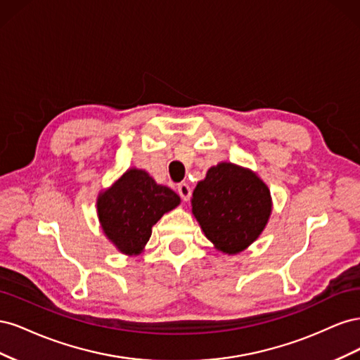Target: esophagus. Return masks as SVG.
I'll use <instances>...</instances> for the list:
<instances>
[{
	"mask_svg": "<svg viewBox=\"0 0 360 360\" xmlns=\"http://www.w3.org/2000/svg\"><path fill=\"white\" fill-rule=\"evenodd\" d=\"M177 192H179L180 198L183 201H188L191 198V195H192V189H191V186H189L188 183H180L179 186H177Z\"/></svg>",
	"mask_w": 360,
	"mask_h": 360,
	"instance_id": "1",
	"label": "esophagus"
}]
</instances>
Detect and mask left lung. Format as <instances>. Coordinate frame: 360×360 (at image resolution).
<instances>
[{"label":"left lung","instance_id":"8db88e82","mask_svg":"<svg viewBox=\"0 0 360 360\" xmlns=\"http://www.w3.org/2000/svg\"><path fill=\"white\" fill-rule=\"evenodd\" d=\"M192 212L217 249L237 254L264 230L271 212L270 192L252 171L219 163L195 188Z\"/></svg>","mask_w":360,"mask_h":360}]
</instances>
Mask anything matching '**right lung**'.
I'll use <instances>...</instances> for the list:
<instances>
[{"label": "right lung", "mask_w": 360, "mask_h": 360, "mask_svg": "<svg viewBox=\"0 0 360 360\" xmlns=\"http://www.w3.org/2000/svg\"><path fill=\"white\" fill-rule=\"evenodd\" d=\"M180 204L179 195L160 186L143 169H129L97 200V213L108 238L123 254H139L163 213Z\"/></svg>", "instance_id": "right-lung-1"}]
</instances>
